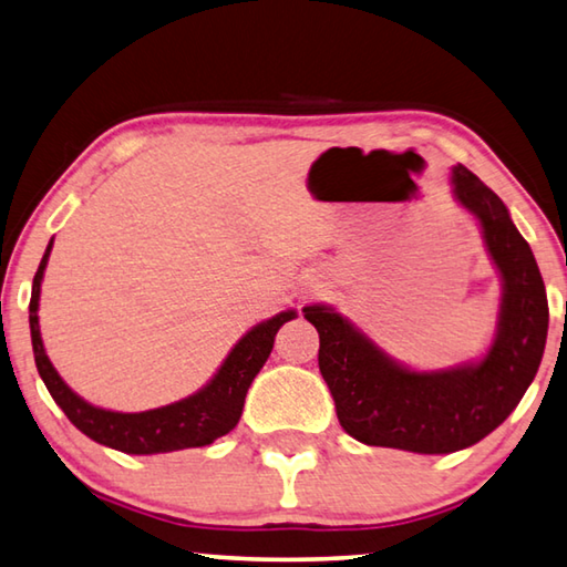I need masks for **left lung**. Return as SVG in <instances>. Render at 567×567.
I'll use <instances>...</instances> for the list:
<instances>
[{
  "label": "left lung",
  "mask_w": 567,
  "mask_h": 567,
  "mask_svg": "<svg viewBox=\"0 0 567 567\" xmlns=\"http://www.w3.org/2000/svg\"><path fill=\"white\" fill-rule=\"evenodd\" d=\"M453 192L478 218L503 276L498 333L481 363L419 373L391 361L326 306H306L319 331V369L343 431L365 445L411 453H453L478 443L508 419L528 391L548 339V296L530 246L493 188L465 166Z\"/></svg>",
  "instance_id": "left-lung-1"
}]
</instances>
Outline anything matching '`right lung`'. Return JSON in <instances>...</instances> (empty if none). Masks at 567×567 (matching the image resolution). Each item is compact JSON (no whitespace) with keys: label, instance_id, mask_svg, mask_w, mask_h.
<instances>
[{"label":"right lung","instance_id":"add662e5","mask_svg":"<svg viewBox=\"0 0 567 567\" xmlns=\"http://www.w3.org/2000/svg\"><path fill=\"white\" fill-rule=\"evenodd\" d=\"M52 251V241H49L47 251L42 256L32 284V301H29V329H32V346H34V361L37 371L42 375L47 391L52 393L54 403L64 411V415L72 421L79 431L89 439L109 445V449L134 453V455H152V453H172L184 449H202V445L214 443L241 419L244 399L256 373L264 369L268 353L274 349L276 331L281 329L286 321L293 319V311H284L258 323L256 329L248 331L241 341L234 346L228 353L221 369L212 379V383L204 385L202 391L188 395V399L164 405V409L144 411V413H114L96 409V405L86 403L84 399L69 389V385L59 379L54 365L49 363L42 343V333H39V286H42V276L47 268V258Z\"/></svg>","mask_w":567,"mask_h":567}]
</instances>
